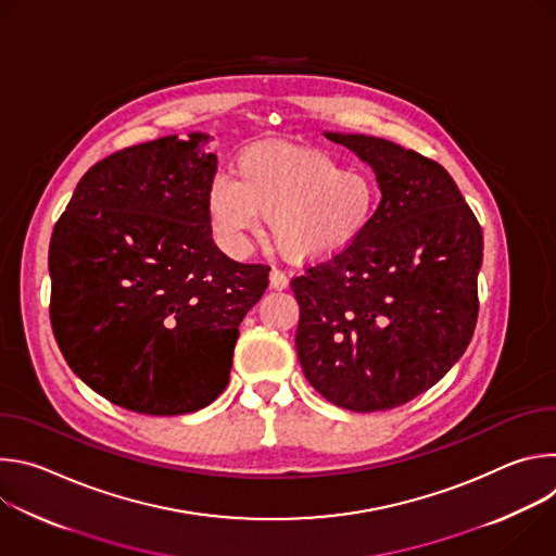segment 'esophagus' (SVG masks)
Listing matches in <instances>:
<instances>
[{
  "instance_id": "obj_1",
  "label": "esophagus",
  "mask_w": 556,
  "mask_h": 556,
  "mask_svg": "<svg viewBox=\"0 0 556 556\" xmlns=\"http://www.w3.org/2000/svg\"><path fill=\"white\" fill-rule=\"evenodd\" d=\"M288 283H290V281H288L286 273H281V270H277V268L270 270V288H273V290H286Z\"/></svg>"
}]
</instances>
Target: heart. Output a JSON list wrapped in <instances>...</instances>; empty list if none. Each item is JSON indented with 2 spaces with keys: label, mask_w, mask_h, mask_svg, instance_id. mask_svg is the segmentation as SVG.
Listing matches in <instances>:
<instances>
[{
  "label": "heart",
  "mask_w": 556,
  "mask_h": 556,
  "mask_svg": "<svg viewBox=\"0 0 556 556\" xmlns=\"http://www.w3.org/2000/svg\"><path fill=\"white\" fill-rule=\"evenodd\" d=\"M235 182L215 178L206 193L213 232L230 253H244L260 217L292 262L332 260L371 224L376 185L330 153L290 142L249 147L232 165Z\"/></svg>",
  "instance_id": "1"
}]
</instances>
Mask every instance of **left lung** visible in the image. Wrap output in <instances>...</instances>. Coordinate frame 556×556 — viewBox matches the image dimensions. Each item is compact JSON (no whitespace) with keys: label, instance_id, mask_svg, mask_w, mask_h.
<instances>
[{"label":"left lung","instance_id":"8db88e82","mask_svg":"<svg viewBox=\"0 0 556 556\" xmlns=\"http://www.w3.org/2000/svg\"><path fill=\"white\" fill-rule=\"evenodd\" d=\"M326 136L374 169L382 198L358 242L290 281L296 354L332 405L384 412L433 387L468 348L484 235L442 165L384 138Z\"/></svg>","mask_w":556,"mask_h":556}]
</instances>
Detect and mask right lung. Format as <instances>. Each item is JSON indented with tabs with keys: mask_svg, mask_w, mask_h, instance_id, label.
I'll return each instance as SVG.
<instances>
[{
	"mask_svg": "<svg viewBox=\"0 0 556 556\" xmlns=\"http://www.w3.org/2000/svg\"><path fill=\"white\" fill-rule=\"evenodd\" d=\"M211 138L165 136L88 169L54 224L50 324L72 371L147 416L211 405L228 384L247 312L270 268L213 242Z\"/></svg>",
	"mask_w": 556,
	"mask_h": 556,
	"instance_id": "add662e5",
	"label": "right lung"
}]
</instances>
